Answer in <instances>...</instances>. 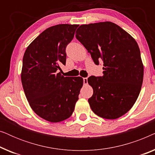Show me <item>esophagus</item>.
Wrapping results in <instances>:
<instances>
[{"instance_id": "esophagus-1", "label": "esophagus", "mask_w": 155, "mask_h": 155, "mask_svg": "<svg viewBox=\"0 0 155 155\" xmlns=\"http://www.w3.org/2000/svg\"><path fill=\"white\" fill-rule=\"evenodd\" d=\"M84 84H87V78H83Z\"/></svg>"}]
</instances>
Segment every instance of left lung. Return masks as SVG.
Returning a JSON list of instances; mask_svg holds the SVG:
<instances>
[{"mask_svg":"<svg viewBox=\"0 0 155 155\" xmlns=\"http://www.w3.org/2000/svg\"><path fill=\"white\" fill-rule=\"evenodd\" d=\"M76 39L90 53L96 65L103 61V75H91L93 95L88 99L97 116L116 119L136 101L143 81L144 68L137 42L111 22L80 25Z\"/></svg>","mask_w":155,"mask_h":155,"instance_id":"1","label":"left lung"}]
</instances>
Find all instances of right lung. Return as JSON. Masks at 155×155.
<instances>
[{
  "label": "right lung",
  "instance_id": "right-lung-1",
  "mask_svg": "<svg viewBox=\"0 0 155 155\" xmlns=\"http://www.w3.org/2000/svg\"><path fill=\"white\" fill-rule=\"evenodd\" d=\"M78 25H58L41 32L25 51L21 80L34 111L48 121L68 118L75 109L83 84L81 77L61 75L66 62V46Z\"/></svg>",
  "mask_w": 155,
  "mask_h": 155
}]
</instances>
